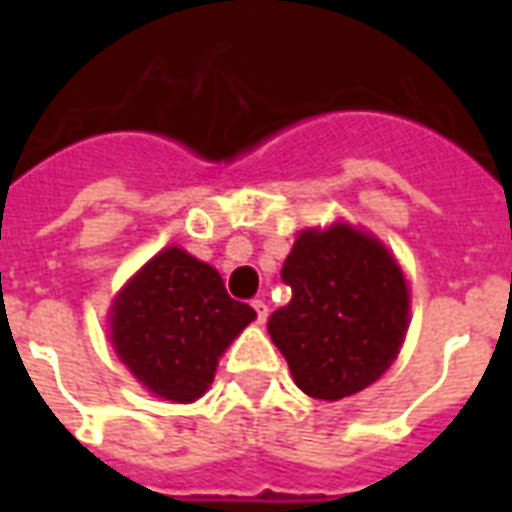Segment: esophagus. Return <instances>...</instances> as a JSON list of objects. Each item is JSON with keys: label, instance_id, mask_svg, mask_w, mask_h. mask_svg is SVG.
<instances>
[{"label": "esophagus", "instance_id": "esophagus-1", "mask_svg": "<svg viewBox=\"0 0 512 512\" xmlns=\"http://www.w3.org/2000/svg\"><path fill=\"white\" fill-rule=\"evenodd\" d=\"M252 308H255L257 324H265V319H268V305L263 300H252Z\"/></svg>", "mask_w": 512, "mask_h": 512}]
</instances>
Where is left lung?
Segmentation results:
<instances>
[{"label": "left lung", "mask_w": 512, "mask_h": 512, "mask_svg": "<svg viewBox=\"0 0 512 512\" xmlns=\"http://www.w3.org/2000/svg\"><path fill=\"white\" fill-rule=\"evenodd\" d=\"M281 281L292 289V300L271 313L268 332L308 396H353L396 361L409 292L380 241L350 225L303 231Z\"/></svg>", "instance_id": "1"}]
</instances>
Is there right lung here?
<instances>
[{
    "instance_id": "add662e5",
    "label": "right lung",
    "mask_w": 512,
    "mask_h": 512,
    "mask_svg": "<svg viewBox=\"0 0 512 512\" xmlns=\"http://www.w3.org/2000/svg\"><path fill=\"white\" fill-rule=\"evenodd\" d=\"M255 319L225 292L220 273L183 249L159 252L111 308V340L151 393L196 401L215 377L217 358Z\"/></svg>"
}]
</instances>
